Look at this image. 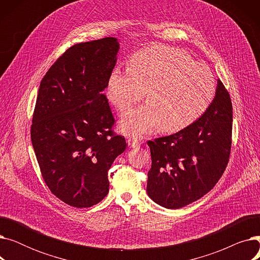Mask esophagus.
Masks as SVG:
<instances>
[{"instance_id": "esophagus-1", "label": "esophagus", "mask_w": 260, "mask_h": 260, "mask_svg": "<svg viewBox=\"0 0 260 260\" xmlns=\"http://www.w3.org/2000/svg\"><path fill=\"white\" fill-rule=\"evenodd\" d=\"M127 144L131 147H138L140 145V140L137 137H129L127 139Z\"/></svg>"}]
</instances>
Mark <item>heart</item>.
Segmentation results:
<instances>
[{
  "instance_id": "heart-1",
  "label": "heart",
  "mask_w": 260,
  "mask_h": 260,
  "mask_svg": "<svg viewBox=\"0 0 260 260\" xmlns=\"http://www.w3.org/2000/svg\"><path fill=\"white\" fill-rule=\"evenodd\" d=\"M215 79L210 68L185 51L154 46L139 51L131 67H115L108 77L107 97L125 112L146 94L148 102L123 116L127 135H143L160 123L167 132L179 131L201 116L213 100Z\"/></svg>"
}]
</instances>
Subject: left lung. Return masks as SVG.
<instances>
[{"label": "left lung", "mask_w": 260, "mask_h": 260, "mask_svg": "<svg viewBox=\"0 0 260 260\" xmlns=\"http://www.w3.org/2000/svg\"><path fill=\"white\" fill-rule=\"evenodd\" d=\"M233 107L220 80L200 118L178 133L148 141L152 168L148 197L167 209H180L216 185L230 158Z\"/></svg>", "instance_id": "left-lung-1"}]
</instances>
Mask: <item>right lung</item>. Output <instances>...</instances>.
<instances>
[{"instance_id":"add662e5","label":"right lung","mask_w":260,"mask_h":260,"mask_svg":"<svg viewBox=\"0 0 260 260\" xmlns=\"http://www.w3.org/2000/svg\"><path fill=\"white\" fill-rule=\"evenodd\" d=\"M116 38L68 48L41 81L30 129L35 154L51 193L68 206L89 208L108 193L107 173L126 148L106 95L117 62Z\"/></svg>"}]
</instances>
